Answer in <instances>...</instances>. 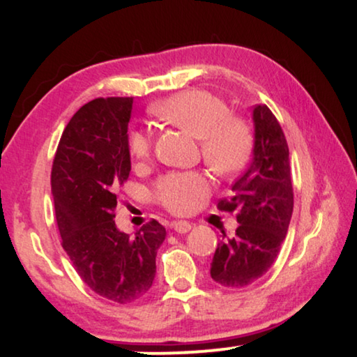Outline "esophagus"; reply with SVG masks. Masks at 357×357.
<instances>
[{
  "instance_id": "esophagus-1",
  "label": "esophagus",
  "mask_w": 357,
  "mask_h": 357,
  "mask_svg": "<svg viewBox=\"0 0 357 357\" xmlns=\"http://www.w3.org/2000/svg\"><path fill=\"white\" fill-rule=\"evenodd\" d=\"M172 227H174V231L177 232V234H185V232H188L193 226L190 222H187V221H175L172 224Z\"/></svg>"
}]
</instances>
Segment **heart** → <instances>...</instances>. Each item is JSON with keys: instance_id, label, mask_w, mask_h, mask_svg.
Segmentation results:
<instances>
[{"instance_id": "b5f03b06", "label": "heart", "mask_w": 357, "mask_h": 357, "mask_svg": "<svg viewBox=\"0 0 357 357\" xmlns=\"http://www.w3.org/2000/svg\"><path fill=\"white\" fill-rule=\"evenodd\" d=\"M153 114L165 123L177 126L198 138L202 158L221 177L237 174L247 164L253 148L250 125L242 116L231 115L221 97L208 91H183L158 102ZM128 153L136 164L153 155V135L133 130L128 135ZM211 190L208 175L199 170L169 172L154 183V198L169 211H192L198 199Z\"/></svg>"}]
</instances>
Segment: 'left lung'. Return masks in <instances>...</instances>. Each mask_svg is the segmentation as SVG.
<instances>
[{
  "label": "left lung",
  "mask_w": 357,
  "mask_h": 357,
  "mask_svg": "<svg viewBox=\"0 0 357 357\" xmlns=\"http://www.w3.org/2000/svg\"><path fill=\"white\" fill-rule=\"evenodd\" d=\"M255 148L248 169L218 202L221 211H237L236 236L218 243L211 278L224 287H245L273 266L289 227L294 192L286 136L266 105L253 107Z\"/></svg>",
  "instance_id": "8db88e82"
}]
</instances>
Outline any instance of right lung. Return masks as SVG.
I'll return each mask as SVG.
<instances>
[{
    "mask_svg": "<svg viewBox=\"0 0 357 357\" xmlns=\"http://www.w3.org/2000/svg\"><path fill=\"white\" fill-rule=\"evenodd\" d=\"M133 97H99L73 115L52 165L61 245L96 294L130 304L153 286L165 227L151 219L133 237L115 226L116 190L128 180Z\"/></svg>",
    "mask_w": 357,
    "mask_h": 357,
    "instance_id": "1",
    "label": "right lung"
}]
</instances>
